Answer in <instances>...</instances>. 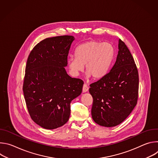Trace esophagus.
<instances>
[{"mask_svg": "<svg viewBox=\"0 0 158 158\" xmlns=\"http://www.w3.org/2000/svg\"><path fill=\"white\" fill-rule=\"evenodd\" d=\"M89 90V87L86 84H84L83 85V87H82V91L83 93H86L87 91H88Z\"/></svg>", "mask_w": 158, "mask_h": 158, "instance_id": "obj_1", "label": "esophagus"}]
</instances>
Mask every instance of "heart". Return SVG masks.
<instances>
[{
	"label": "heart",
	"mask_w": 158,
	"mask_h": 158,
	"mask_svg": "<svg viewBox=\"0 0 158 158\" xmlns=\"http://www.w3.org/2000/svg\"><path fill=\"white\" fill-rule=\"evenodd\" d=\"M115 53L114 47L110 43L89 40L76 48V57H70L67 64L73 76H78L85 65L87 76L94 79H99L107 74Z\"/></svg>",
	"instance_id": "b5f03b06"
}]
</instances>
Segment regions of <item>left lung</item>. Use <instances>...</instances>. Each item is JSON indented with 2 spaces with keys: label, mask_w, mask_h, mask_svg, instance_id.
Returning a JSON list of instances; mask_svg holds the SVG:
<instances>
[{
  "label": "left lung",
  "mask_w": 158,
  "mask_h": 158,
  "mask_svg": "<svg viewBox=\"0 0 158 158\" xmlns=\"http://www.w3.org/2000/svg\"><path fill=\"white\" fill-rule=\"evenodd\" d=\"M118 54L110 72L90 84L93 98L92 118L104 127L123 122L137 104L139 74L132 54L125 43L119 40Z\"/></svg>",
  "instance_id": "8db88e82"
}]
</instances>
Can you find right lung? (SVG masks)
Returning <instances> with one entry per match:
<instances>
[{
    "instance_id": "1",
    "label": "right lung",
    "mask_w": 158,
    "mask_h": 158,
    "mask_svg": "<svg viewBox=\"0 0 158 158\" xmlns=\"http://www.w3.org/2000/svg\"><path fill=\"white\" fill-rule=\"evenodd\" d=\"M72 35L46 38L31 51L26 64L23 92L31 119L47 129L68 121L71 102L79 96L84 82L67 74Z\"/></svg>"
}]
</instances>
